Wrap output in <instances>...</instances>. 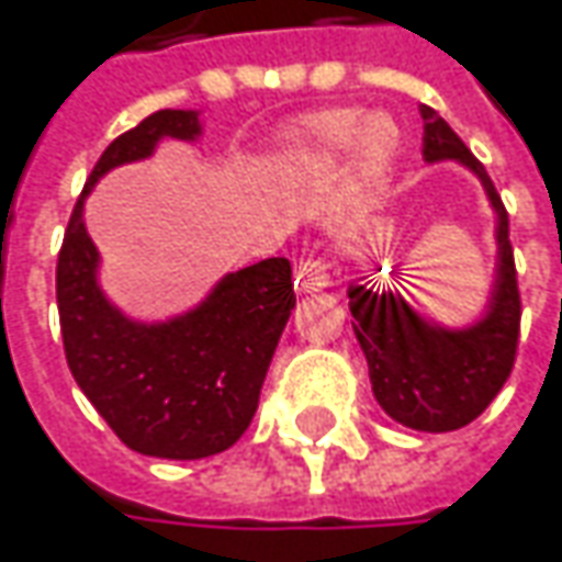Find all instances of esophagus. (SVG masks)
Masks as SVG:
<instances>
[{
    "label": "esophagus",
    "instance_id": "obj_1",
    "mask_svg": "<svg viewBox=\"0 0 562 562\" xmlns=\"http://www.w3.org/2000/svg\"><path fill=\"white\" fill-rule=\"evenodd\" d=\"M329 267L327 260H321V257H307L302 260L299 267H295V285H299V292H324L329 285Z\"/></svg>",
    "mask_w": 562,
    "mask_h": 562
}]
</instances>
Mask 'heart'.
<instances>
[{
  "label": "heart",
  "mask_w": 562,
  "mask_h": 562,
  "mask_svg": "<svg viewBox=\"0 0 562 562\" xmlns=\"http://www.w3.org/2000/svg\"><path fill=\"white\" fill-rule=\"evenodd\" d=\"M400 132L390 115L364 110H333L292 125L280 140V176L292 191H317L336 179L355 150V184L371 188L396 157Z\"/></svg>",
  "instance_id": "1"
}]
</instances>
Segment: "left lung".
<instances>
[{
    "mask_svg": "<svg viewBox=\"0 0 562 562\" xmlns=\"http://www.w3.org/2000/svg\"><path fill=\"white\" fill-rule=\"evenodd\" d=\"M422 119L425 162H459L469 169L494 210L497 263L487 305L472 324L447 327L430 321L400 292L368 285L364 277L346 292L355 317L352 329L368 358L371 390L380 408L403 427L447 434L475 422L501 393L516 361L522 305L509 245V216L487 169L430 106H422Z\"/></svg>",
    "mask_w": 562,
    "mask_h": 562,
    "instance_id": "obj_1",
    "label": "left lung"
}]
</instances>
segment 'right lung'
<instances>
[{"label": "right lung", "instance_id": "add662e5", "mask_svg": "<svg viewBox=\"0 0 562 562\" xmlns=\"http://www.w3.org/2000/svg\"><path fill=\"white\" fill-rule=\"evenodd\" d=\"M198 110H159L115 137L71 210L56 267L61 342L71 378L140 456L207 459L248 430L260 386L295 307L292 263L267 257L213 282L207 295L166 321H137L100 282V251L87 235L85 201L106 172L154 157L159 140L194 144Z\"/></svg>", "mask_w": 562, "mask_h": 562}]
</instances>
